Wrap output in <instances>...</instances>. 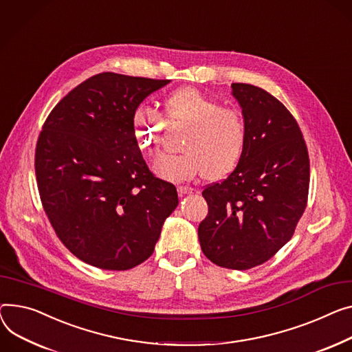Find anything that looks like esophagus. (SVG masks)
Segmentation results:
<instances>
[{"mask_svg": "<svg viewBox=\"0 0 352 352\" xmlns=\"http://www.w3.org/2000/svg\"><path fill=\"white\" fill-rule=\"evenodd\" d=\"M177 190H178L179 195H191V194L197 192V190L191 188V186H186V185H179Z\"/></svg>", "mask_w": 352, "mask_h": 352, "instance_id": "34e87169", "label": "esophagus"}]
</instances>
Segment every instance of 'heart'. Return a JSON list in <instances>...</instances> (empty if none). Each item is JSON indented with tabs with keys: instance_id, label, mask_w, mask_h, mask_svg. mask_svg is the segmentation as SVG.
Instances as JSON below:
<instances>
[{
	"instance_id": "obj_1",
	"label": "heart",
	"mask_w": 352,
	"mask_h": 352,
	"mask_svg": "<svg viewBox=\"0 0 352 352\" xmlns=\"http://www.w3.org/2000/svg\"><path fill=\"white\" fill-rule=\"evenodd\" d=\"M164 120L188 127L182 153L164 158L158 173L168 181H188L202 175L206 181L228 177L239 164L248 142L245 111L233 104L222 106L214 98L194 87H179L164 96L161 113L150 106H140L133 116L137 142L151 160L162 155L161 138Z\"/></svg>"
}]
</instances>
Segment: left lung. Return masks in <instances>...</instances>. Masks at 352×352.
I'll use <instances>...</instances> for the list:
<instances>
[{
	"mask_svg": "<svg viewBox=\"0 0 352 352\" xmlns=\"http://www.w3.org/2000/svg\"><path fill=\"white\" fill-rule=\"evenodd\" d=\"M248 119L243 155L225 179L206 185L208 215L198 226L204 254L226 269L259 266L294 235L309 199L310 160L302 133L269 91L232 83Z\"/></svg>",
	"mask_w": 352,
	"mask_h": 352,
	"instance_id": "obj_1",
	"label": "left lung"
}]
</instances>
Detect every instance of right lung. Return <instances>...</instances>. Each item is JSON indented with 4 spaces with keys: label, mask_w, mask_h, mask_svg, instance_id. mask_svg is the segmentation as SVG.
<instances>
[{
    "label": "right lung",
    "mask_w": 352,
    "mask_h": 352,
    "mask_svg": "<svg viewBox=\"0 0 352 352\" xmlns=\"http://www.w3.org/2000/svg\"><path fill=\"white\" fill-rule=\"evenodd\" d=\"M170 80L103 72L70 90L42 126L35 148L41 202L59 241L104 270L147 261L178 195L137 144L133 116Z\"/></svg>",
    "instance_id": "1"
}]
</instances>
